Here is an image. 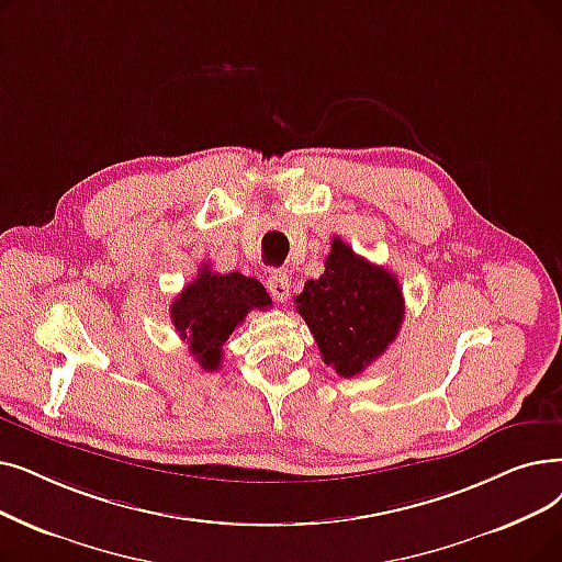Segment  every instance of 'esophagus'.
Wrapping results in <instances>:
<instances>
[{
    "label": "esophagus",
    "mask_w": 562,
    "mask_h": 562,
    "mask_svg": "<svg viewBox=\"0 0 562 562\" xmlns=\"http://www.w3.org/2000/svg\"><path fill=\"white\" fill-rule=\"evenodd\" d=\"M266 286H268V291H271V296H273L278 303H284L286 296H289L291 280H289L286 271H273L271 276H268Z\"/></svg>",
    "instance_id": "34e87169"
}]
</instances>
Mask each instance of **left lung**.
Returning a JSON list of instances; mask_svg holds the SVG:
<instances>
[{
    "label": "left lung",
    "instance_id": "8db88e82",
    "mask_svg": "<svg viewBox=\"0 0 562 562\" xmlns=\"http://www.w3.org/2000/svg\"><path fill=\"white\" fill-rule=\"evenodd\" d=\"M296 310L324 362L351 379L395 341L404 319V296L393 273L358 257L341 238H333L324 276L305 282Z\"/></svg>",
    "mask_w": 562,
    "mask_h": 562
}]
</instances>
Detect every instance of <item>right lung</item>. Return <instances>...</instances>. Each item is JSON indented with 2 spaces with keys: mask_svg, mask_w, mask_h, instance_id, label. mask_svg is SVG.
I'll use <instances>...</instances> for the list:
<instances>
[{
  "mask_svg": "<svg viewBox=\"0 0 562 562\" xmlns=\"http://www.w3.org/2000/svg\"><path fill=\"white\" fill-rule=\"evenodd\" d=\"M271 305L263 284L243 273H213L209 266L175 299L172 324L204 370H217L223 345L248 312Z\"/></svg>",
  "mask_w": 562,
  "mask_h": 562,
  "instance_id": "add662e5",
  "label": "right lung"
}]
</instances>
